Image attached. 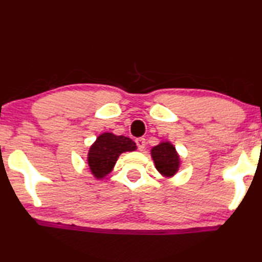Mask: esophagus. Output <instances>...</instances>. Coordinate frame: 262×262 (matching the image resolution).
Masks as SVG:
<instances>
[{
  "instance_id": "34e87169",
  "label": "esophagus",
  "mask_w": 262,
  "mask_h": 262,
  "mask_svg": "<svg viewBox=\"0 0 262 262\" xmlns=\"http://www.w3.org/2000/svg\"><path fill=\"white\" fill-rule=\"evenodd\" d=\"M135 142H136L137 149L141 150V151L145 148V139H143V137H139V139L135 140Z\"/></svg>"
}]
</instances>
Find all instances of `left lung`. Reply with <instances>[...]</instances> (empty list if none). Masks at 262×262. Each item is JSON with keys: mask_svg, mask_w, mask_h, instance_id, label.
Returning a JSON list of instances; mask_svg holds the SVG:
<instances>
[{"mask_svg": "<svg viewBox=\"0 0 262 262\" xmlns=\"http://www.w3.org/2000/svg\"><path fill=\"white\" fill-rule=\"evenodd\" d=\"M151 157L157 171L165 178H171L179 170L180 158L173 144L170 142H161L151 149Z\"/></svg>", "mask_w": 262, "mask_h": 262, "instance_id": "left-lung-1", "label": "left lung"}]
</instances>
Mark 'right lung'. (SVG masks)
Wrapping results in <instances>:
<instances>
[{
  "label": "right lung",
  "mask_w": 262,
  "mask_h": 262,
  "mask_svg": "<svg viewBox=\"0 0 262 262\" xmlns=\"http://www.w3.org/2000/svg\"><path fill=\"white\" fill-rule=\"evenodd\" d=\"M136 150L135 142L126 136L112 133H103L97 137L88 154V164L95 178L101 179L107 176L122 152Z\"/></svg>",
  "instance_id": "1"
}]
</instances>
